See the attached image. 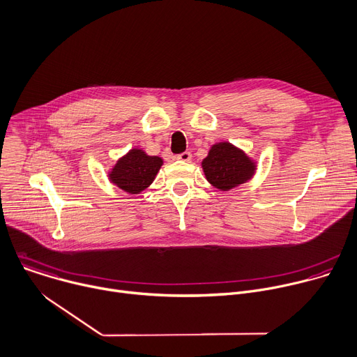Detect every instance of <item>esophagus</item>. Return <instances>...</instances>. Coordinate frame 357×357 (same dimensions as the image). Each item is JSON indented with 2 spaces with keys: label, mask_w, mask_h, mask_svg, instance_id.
Masks as SVG:
<instances>
[{
  "label": "esophagus",
  "mask_w": 357,
  "mask_h": 357,
  "mask_svg": "<svg viewBox=\"0 0 357 357\" xmlns=\"http://www.w3.org/2000/svg\"><path fill=\"white\" fill-rule=\"evenodd\" d=\"M177 159L181 160V162H190L191 160V153L190 152H183L177 156Z\"/></svg>",
  "instance_id": "obj_1"
}]
</instances>
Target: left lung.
Returning <instances> with one entry per match:
<instances>
[{"label": "left lung", "instance_id": "left-lung-1", "mask_svg": "<svg viewBox=\"0 0 357 357\" xmlns=\"http://www.w3.org/2000/svg\"><path fill=\"white\" fill-rule=\"evenodd\" d=\"M201 165L206 180L222 191L246 183L256 172V163L229 142L212 145Z\"/></svg>", "mask_w": 357, "mask_h": 357}]
</instances>
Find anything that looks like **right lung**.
<instances>
[{"label": "right lung", "mask_w": 357, "mask_h": 357, "mask_svg": "<svg viewBox=\"0 0 357 357\" xmlns=\"http://www.w3.org/2000/svg\"><path fill=\"white\" fill-rule=\"evenodd\" d=\"M163 160L149 156L142 149H130L108 173L111 183L128 194H139L146 190L159 173Z\"/></svg>", "instance_id": "obj_1"}]
</instances>
